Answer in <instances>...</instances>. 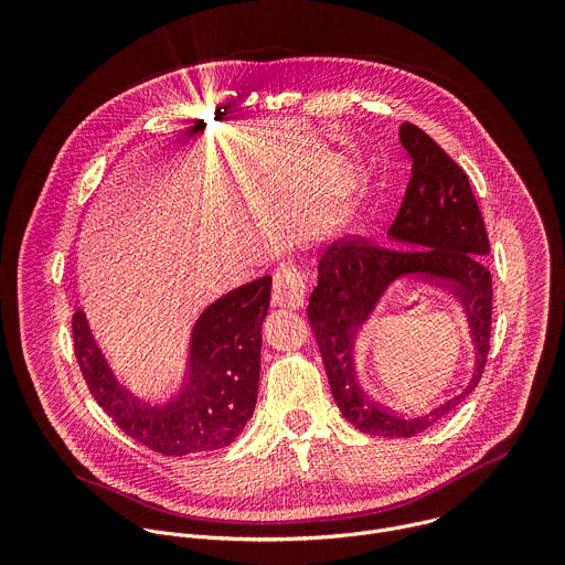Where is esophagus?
I'll return each mask as SVG.
<instances>
[{
  "mask_svg": "<svg viewBox=\"0 0 565 565\" xmlns=\"http://www.w3.org/2000/svg\"><path fill=\"white\" fill-rule=\"evenodd\" d=\"M306 295V277L295 264H284L275 270L273 301L286 308H299Z\"/></svg>",
  "mask_w": 565,
  "mask_h": 565,
  "instance_id": "34e87169",
  "label": "esophagus"
}]
</instances>
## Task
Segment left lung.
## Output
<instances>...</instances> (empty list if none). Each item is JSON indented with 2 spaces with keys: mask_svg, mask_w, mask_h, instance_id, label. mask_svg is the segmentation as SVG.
<instances>
[{
  "mask_svg": "<svg viewBox=\"0 0 565 565\" xmlns=\"http://www.w3.org/2000/svg\"><path fill=\"white\" fill-rule=\"evenodd\" d=\"M399 142L412 158V181L388 234L412 248H382L362 238L333 241L319 257V281L306 312L342 416L364 434L412 438L478 386L490 355L494 290L482 262L490 255V238L465 170L414 122H402ZM402 274H425L451 285L466 301L477 342V369L468 388L420 419H402L373 403L359 388L352 366L356 329L383 288Z\"/></svg>",
  "mask_w": 565,
  "mask_h": 565,
  "instance_id": "left-lung-1",
  "label": "left lung"
}]
</instances>
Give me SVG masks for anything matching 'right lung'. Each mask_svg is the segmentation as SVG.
I'll return each instance as SVG.
<instances>
[{
  "label": "right lung",
  "mask_w": 565,
  "mask_h": 565,
  "mask_svg": "<svg viewBox=\"0 0 565 565\" xmlns=\"http://www.w3.org/2000/svg\"><path fill=\"white\" fill-rule=\"evenodd\" d=\"M273 277H262L216 299L199 317L190 347V382L166 409L140 405L114 377L83 310L71 319L73 351L94 399L134 440L166 456L227 447L257 405L262 324Z\"/></svg>",
  "instance_id": "add662e5"
}]
</instances>
